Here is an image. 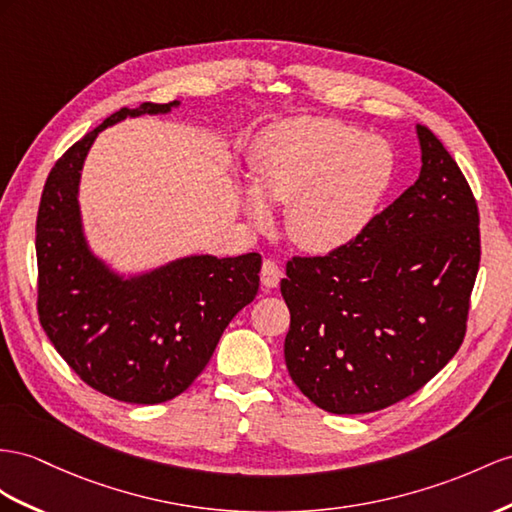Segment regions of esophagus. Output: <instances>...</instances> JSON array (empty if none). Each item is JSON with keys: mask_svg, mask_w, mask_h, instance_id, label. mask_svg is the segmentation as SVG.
Listing matches in <instances>:
<instances>
[{"mask_svg": "<svg viewBox=\"0 0 512 512\" xmlns=\"http://www.w3.org/2000/svg\"><path fill=\"white\" fill-rule=\"evenodd\" d=\"M281 277H283V272H281L277 261H274V259H264V264H261V285L277 287Z\"/></svg>", "mask_w": 512, "mask_h": 512, "instance_id": "obj_1", "label": "esophagus"}]
</instances>
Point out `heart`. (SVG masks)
<instances>
[{
	"mask_svg": "<svg viewBox=\"0 0 512 512\" xmlns=\"http://www.w3.org/2000/svg\"><path fill=\"white\" fill-rule=\"evenodd\" d=\"M255 186L244 207L257 225L270 220L264 201L290 205L287 227L309 251H333L368 225L389 188V144L337 119L300 116L261 131L251 149Z\"/></svg>",
	"mask_w": 512,
	"mask_h": 512,
	"instance_id": "b5f03b06",
	"label": "heart"
}]
</instances>
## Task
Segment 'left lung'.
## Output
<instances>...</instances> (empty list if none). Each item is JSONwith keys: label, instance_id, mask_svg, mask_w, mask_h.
Instances as JSON below:
<instances>
[{"label": "left lung", "instance_id": "1", "mask_svg": "<svg viewBox=\"0 0 512 512\" xmlns=\"http://www.w3.org/2000/svg\"><path fill=\"white\" fill-rule=\"evenodd\" d=\"M422 170L350 242L292 257L285 365L335 415L381 411L422 389L467 331L480 266V214L441 140L417 125Z\"/></svg>", "mask_w": 512, "mask_h": 512}]
</instances>
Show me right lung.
I'll return each instance as SVG.
<instances>
[{
    "mask_svg": "<svg viewBox=\"0 0 512 512\" xmlns=\"http://www.w3.org/2000/svg\"><path fill=\"white\" fill-rule=\"evenodd\" d=\"M175 106L179 101L121 108L88 131L51 168L36 216L43 331L86 385L129 404H160L186 391L259 290V253L192 255L131 279L90 253L77 203L90 144L127 116Z\"/></svg>",
    "mask_w": 512,
    "mask_h": 512,
    "instance_id": "add662e5",
    "label": "right lung"
}]
</instances>
